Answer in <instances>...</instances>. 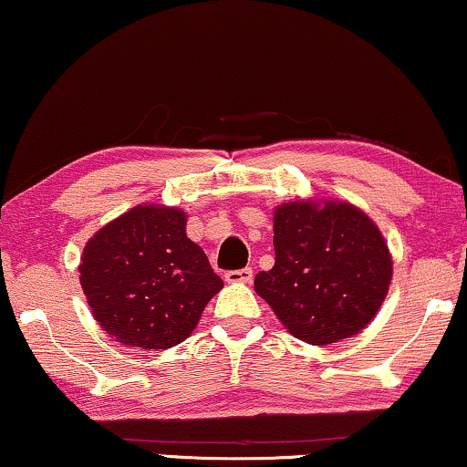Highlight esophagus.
<instances>
[{
    "label": "esophagus",
    "mask_w": 467,
    "mask_h": 467,
    "mask_svg": "<svg viewBox=\"0 0 467 467\" xmlns=\"http://www.w3.org/2000/svg\"><path fill=\"white\" fill-rule=\"evenodd\" d=\"M223 277H226V282H241V285H250V282H252V269L245 267V269L226 271Z\"/></svg>",
    "instance_id": "34e87169"
}]
</instances>
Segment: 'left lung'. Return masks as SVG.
Returning <instances> with one entry per match:
<instances>
[{"instance_id":"left-lung-1","label":"left lung","mask_w":467,"mask_h":467,"mask_svg":"<svg viewBox=\"0 0 467 467\" xmlns=\"http://www.w3.org/2000/svg\"><path fill=\"white\" fill-rule=\"evenodd\" d=\"M275 265L254 277V291L295 338L329 345L373 321L392 280L379 228L349 202L310 200L274 213Z\"/></svg>"}]
</instances>
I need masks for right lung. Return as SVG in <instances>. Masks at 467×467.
Returning a JSON list of instances; mask_svg holds the SVG:
<instances>
[{"mask_svg": "<svg viewBox=\"0 0 467 467\" xmlns=\"http://www.w3.org/2000/svg\"><path fill=\"white\" fill-rule=\"evenodd\" d=\"M174 206L140 204L99 230L84 247L79 282L92 317L125 347L170 349L193 332L222 291L202 247Z\"/></svg>", "mask_w": 467, "mask_h": 467, "instance_id": "right-lung-1", "label": "right lung"}]
</instances>
